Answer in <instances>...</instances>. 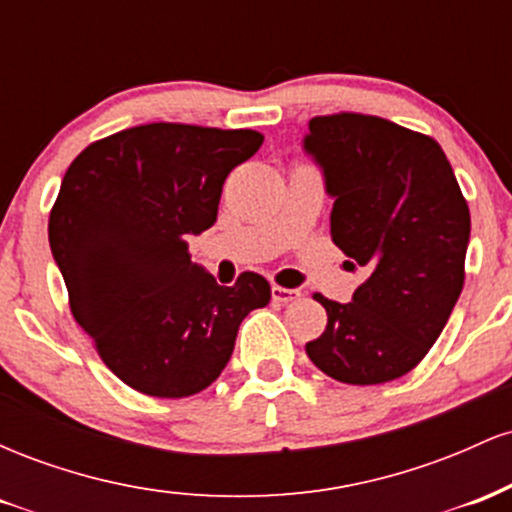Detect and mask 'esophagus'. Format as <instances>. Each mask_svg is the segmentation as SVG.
<instances>
[{"label": "esophagus", "instance_id": "obj_1", "mask_svg": "<svg viewBox=\"0 0 512 512\" xmlns=\"http://www.w3.org/2000/svg\"><path fill=\"white\" fill-rule=\"evenodd\" d=\"M272 298L276 303H291V301H296V298H301V291L284 289V286H272Z\"/></svg>", "mask_w": 512, "mask_h": 512}]
</instances>
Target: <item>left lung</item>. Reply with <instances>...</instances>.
<instances>
[{
	"label": "left lung",
	"instance_id": "8db88e82",
	"mask_svg": "<svg viewBox=\"0 0 512 512\" xmlns=\"http://www.w3.org/2000/svg\"><path fill=\"white\" fill-rule=\"evenodd\" d=\"M303 151L334 199V245L368 272L351 303L315 293L327 327L305 351L339 383H390L428 354L460 298L467 202L438 142L383 117H313Z\"/></svg>",
	"mask_w": 512,
	"mask_h": 512
}]
</instances>
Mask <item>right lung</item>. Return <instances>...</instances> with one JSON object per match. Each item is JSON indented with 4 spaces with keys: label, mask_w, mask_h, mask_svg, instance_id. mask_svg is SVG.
Listing matches in <instances>:
<instances>
[{
    "label": "right lung",
    "mask_w": 512,
    "mask_h": 512,
    "mask_svg": "<svg viewBox=\"0 0 512 512\" xmlns=\"http://www.w3.org/2000/svg\"><path fill=\"white\" fill-rule=\"evenodd\" d=\"M262 142L252 129L154 122L86 146L64 173L52 257L74 320L137 392H202L226 368L245 315L272 298L264 276L219 286L187 252V238L214 226L228 173Z\"/></svg>",
    "instance_id": "add662e5"
}]
</instances>
